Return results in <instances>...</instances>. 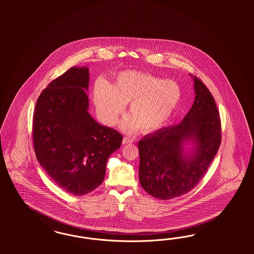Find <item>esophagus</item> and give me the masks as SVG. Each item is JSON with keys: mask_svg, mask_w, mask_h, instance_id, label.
<instances>
[{"mask_svg": "<svg viewBox=\"0 0 254 254\" xmlns=\"http://www.w3.org/2000/svg\"><path fill=\"white\" fill-rule=\"evenodd\" d=\"M133 141H134L133 138H127V137L123 138V144H129V143H132Z\"/></svg>", "mask_w": 254, "mask_h": 254, "instance_id": "34e87169", "label": "esophagus"}]
</instances>
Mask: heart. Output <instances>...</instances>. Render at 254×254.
Masks as SVG:
<instances>
[{
    "label": "heart",
    "mask_w": 254,
    "mask_h": 254,
    "mask_svg": "<svg viewBox=\"0 0 254 254\" xmlns=\"http://www.w3.org/2000/svg\"><path fill=\"white\" fill-rule=\"evenodd\" d=\"M182 97V87L176 81L146 72L123 71L110 86L102 83L96 85L94 103L100 119L108 126L116 125L124 105L129 103L130 116L121 124L122 130L133 132L138 127L150 133L169 121Z\"/></svg>",
    "instance_id": "heart-1"
}]
</instances>
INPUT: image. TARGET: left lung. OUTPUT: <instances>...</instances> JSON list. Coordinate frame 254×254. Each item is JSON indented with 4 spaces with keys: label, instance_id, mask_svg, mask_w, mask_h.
Segmentation results:
<instances>
[{
    "label": "left lung",
    "instance_id": "obj_1",
    "mask_svg": "<svg viewBox=\"0 0 254 254\" xmlns=\"http://www.w3.org/2000/svg\"><path fill=\"white\" fill-rule=\"evenodd\" d=\"M192 76L194 101L181 123L138 141L139 184L162 200L192 190L205 175L221 144V120L207 86Z\"/></svg>",
    "mask_w": 254,
    "mask_h": 254
}]
</instances>
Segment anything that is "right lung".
Segmentation results:
<instances>
[{
  "mask_svg": "<svg viewBox=\"0 0 254 254\" xmlns=\"http://www.w3.org/2000/svg\"><path fill=\"white\" fill-rule=\"evenodd\" d=\"M87 67H71L41 93L33 116V145L46 173L66 192L83 195L101 185L108 158L123 136L88 113Z\"/></svg>",
  "mask_w": 254,
  "mask_h": 254,
  "instance_id": "1",
  "label": "right lung"
}]
</instances>
